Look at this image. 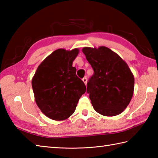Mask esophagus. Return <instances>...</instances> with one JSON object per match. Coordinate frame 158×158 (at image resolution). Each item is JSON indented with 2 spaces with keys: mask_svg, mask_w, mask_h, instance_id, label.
<instances>
[{
  "mask_svg": "<svg viewBox=\"0 0 158 158\" xmlns=\"http://www.w3.org/2000/svg\"><path fill=\"white\" fill-rule=\"evenodd\" d=\"M83 82H84V83H85V85H87V81H88V79H87V77H83Z\"/></svg>",
  "mask_w": 158,
  "mask_h": 158,
  "instance_id": "obj_1",
  "label": "esophagus"
}]
</instances>
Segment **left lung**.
Here are the masks:
<instances>
[{
    "label": "left lung",
    "mask_w": 158,
    "mask_h": 158,
    "mask_svg": "<svg viewBox=\"0 0 158 158\" xmlns=\"http://www.w3.org/2000/svg\"><path fill=\"white\" fill-rule=\"evenodd\" d=\"M94 74L87 92L96 112L105 116L122 113L132 98L135 78L126 62L106 47L83 48Z\"/></svg>",
    "instance_id": "left-lung-1"
}]
</instances>
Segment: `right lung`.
Wrapping results in <instances>:
<instances>
[{
    "instance_id": "add662e5",
    "label": "right lung",
    "mask_w": 158,
    "mask_h": 158,
    "mask_svg": "<svg viewBox=\"0 0 158 158\" xmlns=\"http://www.w3.org/2000/svg\"><path fill=\"white\" fill-rule=\"evenodd\" d=\"M79 53L76 48L58 49L41 63L32 79L36 105L49 118L61 121L75 112L86 87L76 75L73 62Z\"/></svg>"
}]
</instances>
